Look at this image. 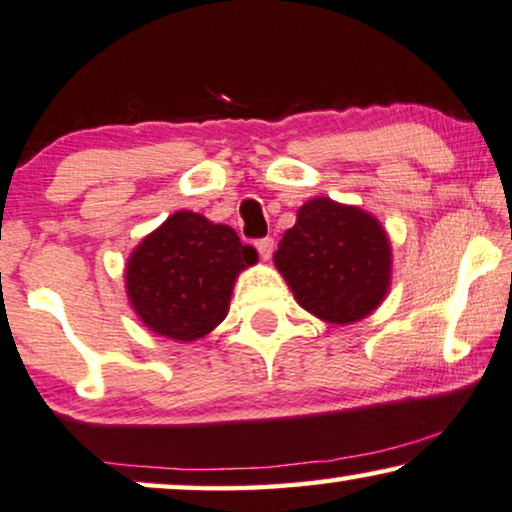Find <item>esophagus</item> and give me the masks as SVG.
<instances>
[{
    "instance_id": "1",
    "label": "esophagus",
    "mask_w": 512,
    "mask_h": 512,
    "mask_svg": "<svg viewBox=\"0 0 512 512\" xmlns=\"http://www.w3.org/2000/svg\"><path fill=\"white\" fill-rule=\"evenodd\" d=\"M257 252H260V257L264 262L271 260V252H274V238H260V241L255 243Z\"/></svg>"
}]
</instances>
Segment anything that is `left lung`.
Masks as SVG:
<instances>
[{
	"instance_id": "1",
	"label": "left lung",
	"mask_w": 512,
	"mask_h": 512,
	"mask_svg": "<svg viewBox=\"0 0 512 512\" xmlns=\"http://www.w3.org/2000/svg\"><path fill=\"white\" fill-rule=\"evenodd\" d=\"M274 264L302 309L349 325L377 311L388 295L391 238L367 210L316 196L297 210Z\"/></svg>"
}]
</instances>
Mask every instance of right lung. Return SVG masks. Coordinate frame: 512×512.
<instances>
[{
    "label": "right lung",
    "instance_id": "1",
    "mask_svg": "<svg viewBox=\"0 0 512 512\" xmlns=\"http://www.w3.org/2000/svg\"><path fill=\"white\" fill-rule=\"evenodd\" d=\"M257 250L227 224L177 210L135 245L126 262V295L154 335L196 342L227 318L231 292Z\"/></svg>",
    "mask_w": 512,
    "mask_h": 512
}]
</instances>
